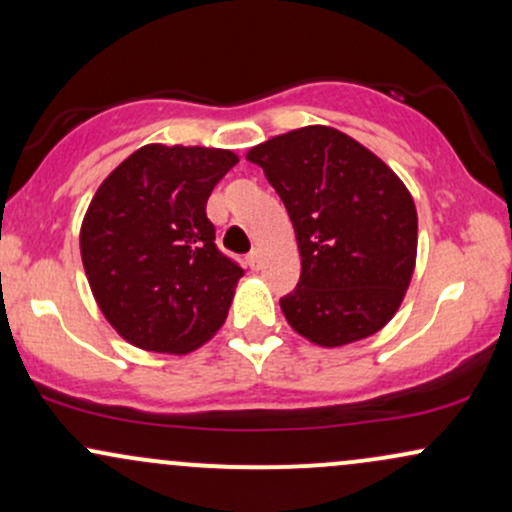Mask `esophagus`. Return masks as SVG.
Returning <instances> with one entry per match:
<instances>
[{"mask_svg": "<svg viewBox=\"0 0 512 512\" xmlns=\"http://www.w3.org/2000/svg\"><path fill=\"white\" fill-rule=\"evenodd\" d=\"M248 264H250V269H252V272H260V269H262V264H264V257H262V252H260V250H252L250 255H248Z\"/></svg>", "mask_w": 512, "mask_h": 512, "instance_id": "obj_1", "label": "esophagus"}]
</instances>
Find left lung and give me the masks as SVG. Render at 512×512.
Instances as JSON below:
<instances>
[{"label": "left lung", "mask_w": 512, "mask_h": 512, "mask_svg": "<svg viewBox=\"0 0 512 512\" xmlns=\"http://www.w3.org/2000/svg\"><path fill=\"white\" fill-rule=\"evenodd\" d=\"M296 233L301 281L286 322L317 346L373 337L395 317L419 245L416 204L383 158L349 134L308 125L252 146Z\"/></svg>", "instance_id": "obj_1"}]
</instances>
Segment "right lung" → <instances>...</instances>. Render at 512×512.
<instances>
[{
  "label": "right lung",
  "instance_id": "obj_1",
  "mask_svg": "<svg viewBox=\"0 0 512 512\" xmlns=\"http://www.w3.org/2000/svg\"><path fill=\"white\" fill-rule=\"evenodd\" d=\"M228 149L146 144L101 182L81 221V262L105 320L125 342L185 356L226 322L243 269L216 248L214 185Z\"/></svg>",
  "mask_w": 512,
  "mask_h": 512
}]
</instances>
